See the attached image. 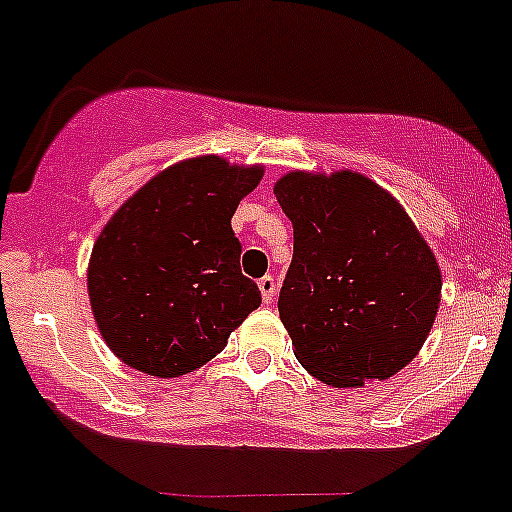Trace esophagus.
I'll use <instances>...</instances> for the list:
<instances>
[{"instance_id": "1", "label": "esophagus", "mask_w": 512, "mask_h": 512, "mask_svg": "<svg viewBox=\"0 0 512 512\" xmlns=\"http://www.w3.org/2000/svg\"><path fill=\"white\" fill-rule=\"evenodd\" d=\"M257 285H260L262 300H265V303H272V300H275V295H278V283H275V278H272V275H265V278H262Z\"/></svg>"}]
</instances>
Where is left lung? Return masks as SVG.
I'll return each mask as SVG.
<instances>
[{"label": "left lung", "mask_w": 512, "mask_h": 512, "mask_svg": "<svg viewBox=\"0 0 512 512\" xmlns=\"http://www.w3.org/2000/svg\"><path fill=\"white\" fill-rule=\"evenodd\" d=\"M275 197L295 240L278 310L303 369L336 389L404 369L442 295L437 257L404 207L356 171H290Z\"/></svg>", "instance_id": "obj_1"}]
</instances>
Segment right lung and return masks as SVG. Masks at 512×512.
I'll use <instances>...</instances> for the list:
<instances>
[{"mask_svg":"<svg viewBox=\"0 0 512 512\" xmlns=\"http://www.w3.org/2000/svg\"><path fill=\"white\" fill-rule=\"evenodd\" d=\"M262 166L197 156L169 166L108 219L88 262L95 323L131 369L176 379L212 361L260 308L232 214Z\"/></svg>","mask_w":512,"mask_h":512,"instance_id":"add662e5","label":"right lung"}]
</instances>
